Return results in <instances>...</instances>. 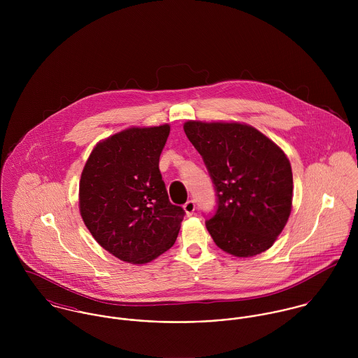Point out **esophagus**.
Wrapping results in <instances>:
<instances>
[{"mask_svg":"<svg viewBox=\"0 0 358 358\" xmlns=\"http://www.w3.org/2000/svg\"><path fill=\"white\" fill-rule=\"evenodd\" d=\"M183 208H185V210H186V213L190 216V215H193L194 213V209H196V204H194V201L193 200H189L186 204L183 205Z\"/></svg>","mask_w":358,"mask_h":358,"instance_id":"esophagus-1","label":"esophagus"}]
</instances>
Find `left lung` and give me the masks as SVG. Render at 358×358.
Listing matches in <instances>:
<instances>
[{"mask_svg":"<svg viewBox=\"0 0 358 358\" xmlns=\"http://www.w3.org/2000/svg\"><path fill=\"white\" fill-rule=\"evenodd\" d=\"M183 129L215 185L217 209L205 223L215 244L237 257L268 250L292 209L288 157L248 124L187 121Z\"/></svg>","mask_w":358,"mask_h":358,"instance_id":"1","label":"left lung"}]
</instances>
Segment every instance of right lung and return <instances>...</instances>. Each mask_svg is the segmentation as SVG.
Wrapping results in <instances>:
<instances>
[{
  "instance_id": "obj_1",
  "label": "right lung",
  "mask_w": 358,
  "mask_h": 358,
  "mask_svg": "<svg viewBox=\"0 0 358 358\" xmlns=\"http://www.w3.org/2000/svg\"><path fill=\"white\" fill-rule=\"evenodd\" d=\"M171 127H132L99 142L80 179V213L111 255L143 264L176 241L185 216L171 204L158 162Z\"/></svg>"
}]
</instances>
